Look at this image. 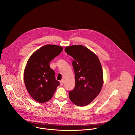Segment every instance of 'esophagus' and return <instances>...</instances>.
<instances>
[{
  "label": "esophagus",
  "mask_w": 135,
  "mask_h": 135,
  "mask_svg": "<svg viewBox=\"0 0 135 135\" xmlns=\"http://www.w3.org/2000/svg\"><path fill=\"white\" fill-rule=\"evenodd\" d=\"M63 84H64V81H63V80L60 81V85H61V86H63Z\"/></svg>",
  "instance_id": "obj_1"
}]
</instances>
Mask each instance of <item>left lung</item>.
<instances>
[{
    "label": "left lung",
    "instance_id": "8db88e82",
    "mask_svg": "<svg viewBox=\"0 0 135 135\" xmlns=\"http://www.w3.org/2000/svg\"><path fill=\"white\" fill-rule=\"evenodd\" d=\"M65 51L73 57L75 86L69 91L70 100L78 106L90 104L99 95L103 84V74L98 56L83 45L66 47Z\"/></svg>",
    "mask_w": 135,
    "mask_h": 135
}]
</instances>
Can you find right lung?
Here are the masks:
<instances>
[{
  "label": "right lung",
  "instance_id": "obj_1",
  "mask_svg": "<svg viewBox=\"0 0 135 135\" xmlns=\"http://www.w3.org/2000/svg\"><path fill=\"white\" fill-rule=\"evenodd\" d=\"M63 50L56 45H45L35 51L28 59L23 73L25 86L34 100L47 102L60 85L49 63Z\"/></svg>",
  "mask_w": 135,
  "mask_h": 135
}]
</instances>
